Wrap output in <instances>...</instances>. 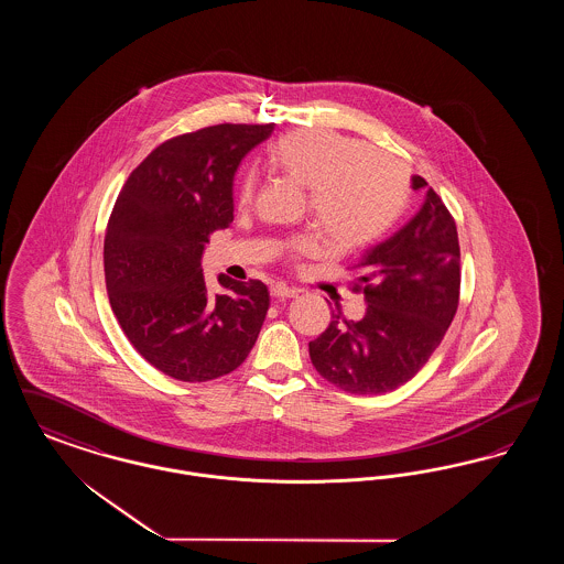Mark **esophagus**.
Wrapping results in <instances>:
<instances>
[{
	"label": "esophagus",
	"mask_w": 564,
	"mask_h": 564,
	"mask_svg": "<svg viewBox=\"0 0 564 564\" xmlns=\"http://www.w3.org/2000/svg\"><path fill=\"white\" fill-rule=\"evenodd\" d=\"M270 294L274 295V297H279V300H285V297H295V295L300 294V290L290 288V285H285V283H274V285L270 288Z\"/></svg>",
	"instance_id": "34e87169"
}]
</instances>
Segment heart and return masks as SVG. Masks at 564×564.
Masks as SVG:
<instances>
[{
    "mask_svg": "<svg viewBox=\"0 0 564 564\" xmlns=\"http://www.w3.org/2000/svg\"><path fill=\"white\" fill-rule=\"evenodd\" d=\"M269 161L308 188L311 212L336 249H359L380 239L410 198V182L402 166L347 134L325 129L283 134L270 148ZM253 188V175H245L239 203L247 205ZM319 249L322 245L311 235L292 242L295 256H315Z\"/></svg>",
    "mask_w": 564,
    "mask_h": 564,
    "instance_id": "b5f03b06",
    "label": "heart"
}]
</instances>
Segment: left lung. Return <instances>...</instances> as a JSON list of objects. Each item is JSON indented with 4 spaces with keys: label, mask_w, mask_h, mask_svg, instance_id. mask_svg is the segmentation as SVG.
Wrapping results in <instances>:
<instances>
[{
    "label": "left lung",
    "mask_w": 564,
    "mask_h": 564,
    "mask_svg": "<svg viewBox=\"0 0 564 564\" xmlns=\"http://www.w3.org/2000/svg\"><path fill=\"white\" fill-rule=\"evenodd\" d=\"M412 188H427L419 175ZM352 292L368 311L359 322L334 315L308 343L315 370L343 391L389 393L408 382L440 347L455 319L460 292V249L455 217L435 189L419 214L359 260Z\"/></svg>",
    "instance_id": "8db88e82"
}]
</instances>
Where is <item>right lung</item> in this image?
Here are the masks:
<instances>
[{
  "label": "right lung",
  "mask_w": 564,
  "mask_h": 564,
  "mask_svg": "<svg viewBox=\"0 0 564 564\" xmlns=\"http://www.w3.org/2000/svg\"><path fill=\"white\" fill-rule=\"evenodd\" d=\"M274 124H215L152 150L109 215L104 267L109 304L134 350L162 375L205 382L230 375L253 349L269 288L219 274L212 294L205 242L232 221V182Z\"/></svg>",
  "instance_id": "obj_1"
}]
</instances>
